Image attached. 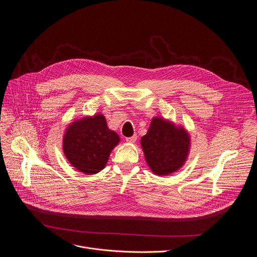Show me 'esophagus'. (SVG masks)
Returning a JSON list of instances; mask_svg holds the SVG:
<instances>
[{"label":"esophagus","instance_id":"obj_1","mask_svg":"<svg viewBox=\"0 0 257 257\" xmlns=\"http://www.w3.org/2000/svg\"><path fill=\"white\" fill-rule=\"evenodd\" d=\"M136 139H137V135L134 134V135L131 136V137H127V138H126V142L129 143V144H134V143L136 142Z\"/></svg>","mask_w":257,"mask_h":257}]
</instances>
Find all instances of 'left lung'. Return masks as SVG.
I'll return each instance as SVG.
<instances>
[{"label":"left lung","mask_w":257,"mask_h":257,"mask_svg":"<svg viewBox=\"0 0 257 257\" xmlns=\"http://www.w3.org/2000/svg\"><path fill=\"white\" fill-rule=\"evenodd\" d=\"M141 144L148 165L154 174L160 176L182 167L190 152L191 138L183 127L155 116Z\"/></svg>","instance_id":"1"}]
</instances>
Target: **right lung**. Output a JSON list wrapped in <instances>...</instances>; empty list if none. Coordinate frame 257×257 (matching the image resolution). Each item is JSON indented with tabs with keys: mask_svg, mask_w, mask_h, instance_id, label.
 I'll return each instance as SVG.
<instances>
[{
	"mask_svg": "<svg viewBox=\"0 0 257 257\" xmlns=\"http://www.w3.org/2000/svg\"><path fill=\"white\" fill-rule=\"evenodd\" d=\"M120 137L109 130L101 113L74 121L65 130L62 149L67 161L80 172L95 174L106 165Z\"/></svg>",
	"mask_w": 257,
	"mask_h": 257,
	"instance_id": "right-lung-1",
	"label": "right lung"
}]
</instances>
